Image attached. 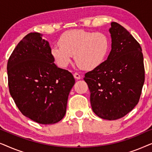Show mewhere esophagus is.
I'll use <instances>...</instances> for the list:
<instances>
[{"label": "esophagus", "instance_id": "obj_1", "mask_svg": "<svg viewBox=\"0 0 152 152\" xmlns=\"http://www.w3.org/2000/svg\"><path fill=\"white\" fill-rule=\"evenodd\" d=\"M73 76H74V77L76 79V80H80V79H81L80 75L78 74V73H77V72H75V73H74Z\"/></svg>", "mask_w": 152, "mask_h": 152}]
</instances>
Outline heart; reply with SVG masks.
I'll return each mask as SVG.
<instances>
[{
    "instance_id": "1",
    "label": "heart",
    "mask_w": 152,
    "mask_h": 152,
    "mask_svg": "<svg viewBox=\"0 0 152 152\" xmlns=\"http://www.w3.org/2000/svg\"><path fill=\"white\" fill-rule=\"evenodd\" d=\"M59 45L51 47L50 54L54 61L61 68H66L75 60L79 67L91 70L104 60L109 48L107 35L100 32L72 30L64 33L60 37Z\"/></svg>"
}]
</instances>
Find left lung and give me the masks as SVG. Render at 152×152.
Instances as JSON below:
<instances>
[{
	"label": "left lung",
	"mask_w": 152,
	"mask_h": 152,
	"mask_svg": "<svg viewBox=\"0 0 152 152\" xmlns=\"http://www.w3.org/2000/svg\"><path fill=\"white\" fill-rule=\"evenodd\" d=\"M111 50L107 59L84 80L91 93L93 111L114 120L124 117L138 104L145 82L142 49L124 27L112 22Z\"/></svg>",
	"instance_id": "8db88e82"
}]
</instances>
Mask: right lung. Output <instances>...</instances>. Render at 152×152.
Listing matches in <instances>:
<instances>
[{
    "instance_id": "add662e5",
    "label": "right lung",
    "mask_w": 152,
    "mask_h": 152,
    "mask_svg": "<svg viewBox=\"0 0 152 152\" xmlns=\"http://www.w3.org/2000/svg\"><path fill=\"white\" fill-rule=\"evenodd\" d=\"M31 32L14 48L7 62L10 95L20 111L30 120L52 124L65 115L73 75L57 67L49 42Z\"/></svg>"
}]
</instances>
